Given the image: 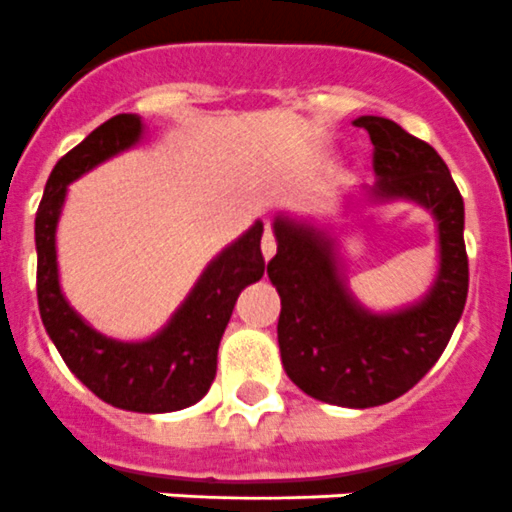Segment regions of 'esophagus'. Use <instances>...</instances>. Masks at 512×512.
I'll return each instance as SVG.
<instances>
[{
    "instance_id": "esophagus-1",
    "label": "esophagus",
    "mask_w": 512,
    "mask_h": 512,
    "mask_svg": "<svg viewBox=\"0 0 512 512\" xmlns=\"http://www.w3.org/2000/svg\"><path fill=\"white\" fill-rule=\"evenodd\" d=\"M274 253H277V241H274L271 230H266L264 238H261V256H264V261H271L274 259Z\"/></svg>"
}]
</instances>
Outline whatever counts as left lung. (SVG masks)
Returning <instances> with one entry per match:
<instances>
[{
	"label": "left lung",
	"instance_id": "obj_1",
	"mask_svg": "<svg viewBox=\"0 0 512 512\" xmlns=\"http://www.w3.org/2000/svg\"><path fill=\"white\" fill-rule=\"evenodd\" d=\"M374 146L372 187L338 205L336 217L279 212L277 256L266 274L277 287V338L287 377L305 395L341 408H377L428 374L459 323L469 289L464 200L449 166L428 143L377 115L354 120ZM418 204L434 217L439 264L418 301L392 311L366 308L347 287L342 238L359 206Z\"/></svg>",
	"mask_w": 512,
	"mask_h": 512
}]
</instances>
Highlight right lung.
<instances>
[{"mask_svg":"<svg viewBox=\"0 0 512 512\" xmlns=\"http://www.w3.org/2000/svg\"><path fill=\"white\" fill-rule=\"evenodd\" d=\"M143 117L115 115L71 148L53 166L35 215L38 307L45 333L81 384L112 408L130 413H174L200 402L217 372V346L238 295L264 277L261 233L256 220L202 269L184 302L166 325L143 341H117L81 318L61 289L56 233L69 184L99 164L140 146Z\"/></svg>","mask_w":512,"mask_h":512,"instance_id":"add662e5","label":"right lung"}]
</instances>
